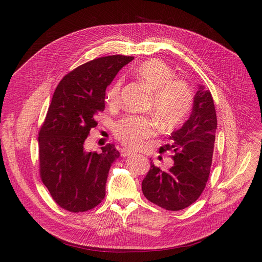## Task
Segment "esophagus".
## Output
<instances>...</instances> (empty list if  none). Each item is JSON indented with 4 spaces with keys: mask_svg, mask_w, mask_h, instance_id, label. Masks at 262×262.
Returning a JSON list of instances; mask_svg holds the SVG:
<instances>
[{
    "mask_svg": "<svg viewBox=\"0 0 262 262\" xmlns=\"http://www.w3.org/2000/svg\"><path fill=\"white\" fill-rule=\"evenodd\" d=\"M121 155L123 157H127L129 155H135V153L133 152V150L128 149V148H121Z\"/></svg>",
    "mask_w": 262,
    "mask_h": 262,
    "instance_id": "34e87169",
    "label": "esophagus"
}]
</instances>
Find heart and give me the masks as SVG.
Segmentation results:
<instances>
[{
    "mask_svg": "<svg viewBox=\"0 0 262 262\" xmlns=\"http://www.w3.org/2000/svg\"><path fill=\"white\" fill-rule=\"evenodd\" d=\"M136 75L153 92L152 104L156 116L164 128L177 127L187 119L193 103L190 87L183 80L173 79L172 69L159 59H149L136 69ZM122 80L118 79L107 91V101L117 104ZM158 129L157 122L150 117H126L115 125L118 139L133 148L144 145Z\"/></svg>",
    "mask_w": 262,
    "mask_h": 262,
    "instance_id": "heart-1",
    "label": "heart"
}]
</instances>
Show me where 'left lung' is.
<instances>
[{"instance_id":"obj_1","label":"left lung","mask_w":262,"mask_h":262,"mask_svg":"<svg viewBox=\"0 0 262 262\" xmlns=\"http://www.w3.org/2000/svg\"><path fill=\"white\" fill-rule=\"evenodd\" d=\"M198 86L188 120L171 133L170 143L159 148L160 153H174L173 167L162 171L150 161V169L142 182L144 196L167 210H182L193 204L210 173L216 115L210 91L203 85Z\"/></svg>"}]
</instances>
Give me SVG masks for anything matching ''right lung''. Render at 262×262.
I'll return each mask as SVG.
<instances>
[{
  "label": "right lung",
  "instance_id": "right-lung-1",
  "mask_svg": "<svg viewBox=\"0 0 262 262\" xmlns=\"http://www.w3.org/2000/svg\"><path fill=\"white\" fill-rule=\"evenodd\" d=\"M134 57L93 59L67 74L55 90L39 133L40 176L61 208L84 212L105 198L110 167L120 157L115 144L96 153L86 148L95 117L105 108V91Z\"/></svg>",
  "mask_w": 262,
  "mask_h": 262
}]
</instances>
